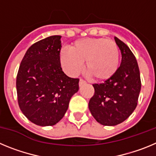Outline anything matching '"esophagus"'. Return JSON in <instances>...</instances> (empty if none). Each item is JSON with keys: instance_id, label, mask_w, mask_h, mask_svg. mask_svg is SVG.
<instances>
[{"instance_id": "obj_1", "label": "esophagus", "mask_w": 156, "mask_h": 156, "mask_svg": "<svg viewBox=\"0 0 156 156\" xmlns=\"http://www.w3.org/2000/svg\"><path fill=\"white\" fill-rule=\"evenodd\" d=\"M85 83H86V82H85V81L83 80H82V79L80 80V82H79V85H80V87L83 86V85L85 84Z\"/></svg>"}]
</instances>
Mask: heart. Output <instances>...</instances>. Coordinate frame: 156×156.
Listing matches in <instances>:
<instances>
[{
    "label": "heart",
    "mask_w": 156,
    "mask_h": 156,
    "mask_svg": "<svg viewBox=\"0 0 156 156\" xmlns=\"http://www.w3.org/2000/svg\"><path fill=\"white\" fill-rule=\"evenodd\" d=\"M85 62L86 72L96 80L110 79L119 64V49L115 41L105 38H83L76 41L70 50L60 52V62L69 74L81 71Z\"/></svg>",
    "instance_id": "obj_1"
}]
</instances>
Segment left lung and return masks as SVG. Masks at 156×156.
Returning <instances> with one entry per match:
<instances>
[{
    "instance_id": "obj_1",
    "label": "left lung",
    "mask_w": 156,
    "mask_h": 156,
    "mask_svg": "<svg viewBox=\"0 0 156 156\" xmlns=\"http://www.w3.org/2000/svg\"><path fill=\"white\" fill-rule=\"evenodd\" d=\"M114 39L122 55L121 64L110 79L93 84L94 94L88 105L94 118L104 126L119 124L133 113L141 87L133 54L122 41L115 37Z\"/></svg>"
}]
</instances>
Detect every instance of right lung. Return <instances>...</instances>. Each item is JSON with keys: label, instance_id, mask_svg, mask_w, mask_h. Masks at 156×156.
<instances>
[{"label": "right lung", "instance_id": "1", "mask_svg": "<svg viewBox=\"0 0 156 156\" xmlns=\"http://www.w3.org/2000/svg\"><path fill=\"white\" fill-rule=\"evenodd\" d=\"M61 36H51L29 48L16 79L18 101L25 116L41 126L55 125L79 90V79L64 73L60 63Z\"/></svg>", "mask_w": 156, "mask_h": 156}]
</instances>
